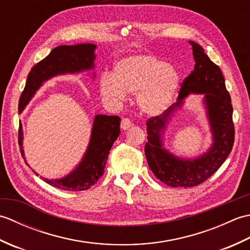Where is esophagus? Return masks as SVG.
Here are the masks:
<instances>
[{
	"instance_id": "34e87169",
	"label": "esophagus",
	"mask_w": 250,
	"mask_h": 250,
	"mask_svg": "<svg viewBox=\"0 0 250 250\" xmlns=\"http://www.w3.org/2000/svg\"><path fill=\"white\" fill-rule=\"evenodd\" d=\"M132 126V122L128 118H122L121 120V129L122 130H128Z\"/></svg>"
}]
</instances>
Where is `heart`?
Returning a JSON list of instances; mask_svg holds the SVG:
<instances>
[{
    "label": "heart",
    "mask_w": 250,
    "mask_h": 250,
    "mask_svg": "<svg viewBox=\"0 0 250 250\" xmlns=\"http://www.w3.org/2000/svg\"><path fill=\"white\" fill-rule=\"evenodd\" d=\"M179 87L176 68L157 57L139 55L120 60L115 75L100 78L102 97L115 104L124 102L126 92L137 93V104L144 114L160 115L172 104Z\"/></svg>",
    "instance_id": "b5f03b06"
}]
</instances>
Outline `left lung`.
Wrapping results in <instances>:
<instances>
[{
    "label": "left lung",
    "instance_id": "left-lung-1",
    "mask_svg": "<svg viewBox=\"0 0 250 250\" xmlns=\"http://www.w3.org/2000/svg\"><path fill=\"white\" fill-rule=\"evenodd\" d=\"M195 61L194 70L184 79L176 104L160 116L147 120L145 155L152 173L171 187H194L209 178L230 155L234 144V125L230 94L218 65L211 61L202 46L189 41ZM191 93L205 94V104L213 134L208 152L195 159L175 157L163 147L162 133L173 110Z\"/></svg>",
    "mask_w": 250,
    "mask_h": 250
}]
</instances>
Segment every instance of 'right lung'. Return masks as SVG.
Listing matches in <instances>:
<instances>
[{
  "mask_svg": "<svg viewBox=\"0 0 250 250\" xmlns=\"http://www.w3.org/2000/svg\"><path fill=\"white\" fill-rule=\"evenodd\" d=\"M95 48L97 46L93 44H77L72 46L62 45L52 49L50 54L36 63L29 73L25 87L19 99V113L24 109L42 84L51 77L92 70L94 67ZM120 121L118 116H95L87 151L78 167L61 179L43 178L44 182L52 187L67 191H83L93 186L104 173L109 150L120 133ZM22 140V126L19 124L18 143L21 155L26 163Z\"/></svg>",
  "mask_w": 250,
  "mask_h": 250,
  "instance_id": "add662e5",
  "label": "right lung"
}]
</instances>
